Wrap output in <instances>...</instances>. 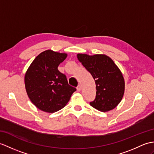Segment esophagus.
I'll list each match as a JSON object with an SVG mask.
<instances>
[{
	"label": "esophagus",
	"instance_id": "34e87169",
	"mask_svg": "<svg viewBox=\"0 0 154 154\" xmlns=\"http://www.w3.org/2000/svg\"><path fill=\"white\" fill-rule=\"evenodd\" d=\"M77 91H79V92H80V91H81V85H79L77 86Z\"/></svg>",
	"mask_w": 154,
	"mask_h": 154
}]
</instances>
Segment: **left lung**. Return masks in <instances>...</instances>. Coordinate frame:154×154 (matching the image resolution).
I'll use <instances>...</instances> for the list:
<instances>
[{"mask_svg":"<svg viewBox=\"0 0 154 154\" xmlns=\"http://www.w3.org/2000/svg\"><path fill=\"white\" fill-rule=\"evenodd\" d=\"M77 58L91 73L96 83V98L90 104L101 112H108L119 104L125 92V80L119 67L105 54H77Z\"/></svg>","mask_w":154,"mask_h":154,"instance_id":"obj_1","label":"left lung"}]
</instances>
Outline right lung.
<instances>
[{"instance_id": "right-lung-1", "label": "right lung", "mask_w": 154, "mask_h": 154, "mask_svg": "<svg viewBox=\"0 0 154 154\" xmlns=\"http://www.w3.org/2000/svg\"><path fill=\"white\" fill-rule=\"evenodd\" d=\"M67 56L66 53L47 50L39 54L26 71L24 81L27 96L40 110L58 112L66 106L76 91L58 69Z\"/></svg>"}]
</instances>
